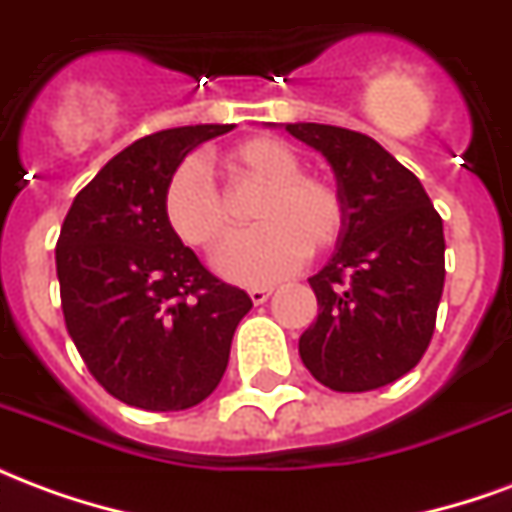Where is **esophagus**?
Masks as SVG:
<instances>
[{
    "label": "esophagus",
    "mask_w": 512,
    "mask_h": 512,
    "mask_svg": "<svg viewBox=\"0 0 512 512\" xmlns=\"http://www.w3.org/2000/svg\"><path fill=\"white\" fill-rule=\"evenodd\" d=\"M274 290L271 288H252L249 290V299L255 301V304H263V301H268V296H271Z\"/></svg>",
    "instance_id": "1"
}]
</instances>
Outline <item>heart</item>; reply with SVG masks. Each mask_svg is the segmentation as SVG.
Wrapping results in <instances>:
<instances>
[{
	"label": "heart",
	"mask_w": 512,
	"mask_h": 512,
	"mask_svg": "<svg viewBox=\"0 0 512 512\" xmlns=\"http://www.w3.org/2000/svg\"><path fill=\"white\" fill-rule=\"evenodd\" d=\"M233 180L260 183L252 222L260 227L235 235L216 257L224 277L241 285L277 282L307 257L337 244L345 224V205L332 180L301 172V158L285 142L255 136L222 156ZM164 222L180 244L213 252L230 233V216L219 191L197 161L172 169L161 194Z\"/></svg>",
	"instance_id": "obj_1"
}]
</instances>
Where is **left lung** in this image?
<instances>
[{
	"label": "left lung",
	"mask_w": 512,
	"mask_h": 512,
	"mask_svg": "<svg viewBox=\"0 0 512 512\" xmlns=\"http://www.w3.org/2000/svg\"><path fill=\"white\" fill-rule=\"evenodd\" d=\"M321 150L345 205L332 260L310 277L318 318L301 334L304 367L334 392H370L428 351L444 290V227L414 172L376 139L288 123Z\"/></svg>",
	"instance_id": "left-lung-1"
}]
</instances>
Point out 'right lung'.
<instances>
[{"label": "right lung", "instance_id": "obj_1", "mask_svg": "<svg viewBox=\"0 0 512 512\" xmlns=\"http://www.w3.org/2000/svg\"><path fill=\"white\" fill-rule=\"evenodd\" d=\"M233 126H183L120 150L65 216L57 279L84 365L117 400L183 411L222 381L235 326L252 310L172 235L161 194L191 150Z\"/></svg>", "mask_w": 512, "mask_h": 512}]
</instances>
